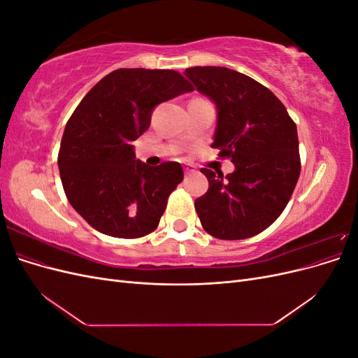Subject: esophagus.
Returning a JSON list of instances; mask_svg holds the SVG:
<instances>
[{
  "label": "esophagus",
  "instance_id": "esophagus-1",
  "mask_svg": "<svg viewBox=\"0 0 358 358\" xmlns=\"http://www.w3.org/2000/svg\"><path fill=\"white\" fill-rule=\"evenodd\" d=\"M183 171H185V175H192V173H196V167L185 162V164H183Z\"/></svg>",
  "mask_w": 358,
  "mask_h": 358
}]
</instances>
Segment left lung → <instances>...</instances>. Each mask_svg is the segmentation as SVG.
Masks as SVG:
<instances>
[{
  "mask_svg": "<svg viewBox=\"0 0 358 358\" xmlns=\"http://www.w3.org/2000/svg\"><path fill=\"white\" fill-rule=\"evenodd\" d=\"M187 78L218 112L212 148L231 158L224 178L201 169L209 189L194 203L203 229L239 241L264 231L284 212L300 176L297 127L266 86L225 67H191Z\"/></svg>",
  "mask_w": 358,
  "mask_h": 358,
  "instance_id": "left-lung-1",
  "label": "left lung"
}]
</instances>
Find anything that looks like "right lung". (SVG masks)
<instances>
[{"mask_svg":"<svg viewBox=\"0 0 358 358\" xmlns=\"http://www.w3.org/2000/svg\"><path fill=\"white\" fill-rule=\"evenodd\" d=\"M194 91L175 70L119 69L96 83L64 129L58 167L64 191L96 231L121 239L152 233L183 179L179 162L149 167L133 142L155 106Z\"/></svg>","mask_w":358,"mask_h":358,"instance_id":"add662e5","label":"right lung"}]
</instances>
